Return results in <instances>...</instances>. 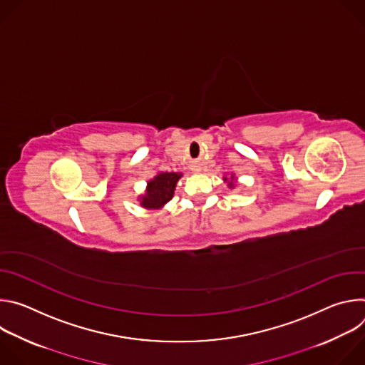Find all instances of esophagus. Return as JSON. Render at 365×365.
I'll list each match as a JSON object with an SVG mask.
<instances>
[{"label": "esophagus", "instance_id": "34e87169", "mask_svg": "<svg viewBox=\"0 0 365 365\" xmlns=\"http://www.w3.org/2000/svg\"><path fill=\"white\" fill-rule=\"evenodd\" d=\"M192 170H193L195 173L202 172V165H200L199 162H193V165H192Z\"/></svg>", "mask_w": 365, "mask_h": 365}]
</instances>
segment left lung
I'll return each instance as SVG.
<instances>
[{
	"mask_svg": "<svg viewBox=\"0 0 365 365\" xmlns=\"http://www.w3.org/2000/svg\"><path fill=\"white\" fill-rule=\"evenodd\" d=\"M222 179H224V182L227 183V186H228L230 189H234V187L237 186V178H235V173H231V176H230V178L225 175Z\"/></svg>",
	"mask_w": 365,
	"mask_h": 365,
	"instance_id": "8db88e82",
	"label": "left lung"
}]
</instances>
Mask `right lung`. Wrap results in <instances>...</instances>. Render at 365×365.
<instances>
[{
    "mask_svg": "<svg viewBox=\"0 0 365 365\" xmlns=\"http://www.w3.org/2000/svg\"><path fill=\"white\" fill-rule=\"evenodd\" d=\"M183 175L178 172H159L147 182L144 193L137 197L140 206L145 210H162L169 200H172L178 180Z\"/></svg>",
    "mask_w": 365,
    "mask_h": 365,
    "instance_id": "add662e5",
    "label": "right lung"
}]
</instances>
